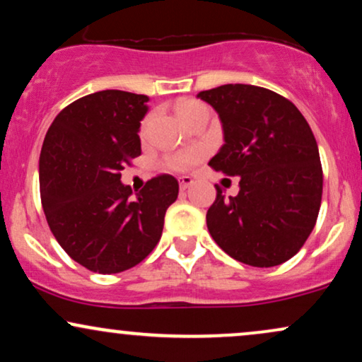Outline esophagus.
<instances>
[{"label": "esophagus", "mask_w": 362, "mask_h": 362, "mask_svg": "<svg viewBox=\"0 0 362 362\" xmlns=\"http://www.w3.org/2000/svg\"><path fill=\"white\" fill-rule=\"evenodd\" d=\"M178 184H180V190H187L189 187L194 185V178L192 177H180L178 178Z\"/></svg>", "instance_id": "esophagus-1"}]
</instances>
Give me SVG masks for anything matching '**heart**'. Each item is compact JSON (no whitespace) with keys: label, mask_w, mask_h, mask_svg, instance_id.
Here are the masks:
<instances>
[{"label":"heart","mask_w":362,"mask_h":362,"mask_svg":"<svg viewBox=\"0 0 362 362\" xmlns=\"http://www.w3.org/2000/svg\"><path fill=\"white\" fill-rule=\"evenodd\" d=\"M177 112H178V115H180L182 120H187V119L194 117V115L202 114V112H207V109H206L204 103H201L197 100H182V102H178ZM141 131L143 132L146 131V122H143ZM202 156H204V151H202V149H190V151L178 153V155L170 156L167 163H168V167L173 170H187L189 167H192V165L199 163V161L202 160Z\"/></svg>","instance_id":"obj_1"}]
</instances>
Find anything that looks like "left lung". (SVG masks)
<instances>
[{"mask_svg":"<svg viewBox=\"0 0 362 362\" xmlns=\"http://www.w3.org/2000/svg\"><path fill=\"white\" fill-rule=\"evenodd\" d=\"M218 112L224 144L209 167L240 178V192L216 201L207 230L235 260L274 267L305 245L322 204L323 172L313 132L293 102L253 85L201 91Z\"/></svg>","mask_w":362,"mask_h":362,"instance_id":"1","label":"left lung"}]
</instances>
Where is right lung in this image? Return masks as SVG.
<instances>
[{"label":"right lung","mask_w":362,"mask_h":362,"mask_svg":"<svg viewBox=\"0 0 362 362\" xmlns=\"http://www.w3.org/2000/svg\"><path fill=\"white\" fill-rule=\"evenodd\" d=\"M146 95L103 90L62 109L39 160L40 199L52 235L74 262L117 274L144 260L177 201L178 182L158 175L132 194L120 172L141 155L138 136Z\"/></svg>","instance_id":"1"}]
</instances>
